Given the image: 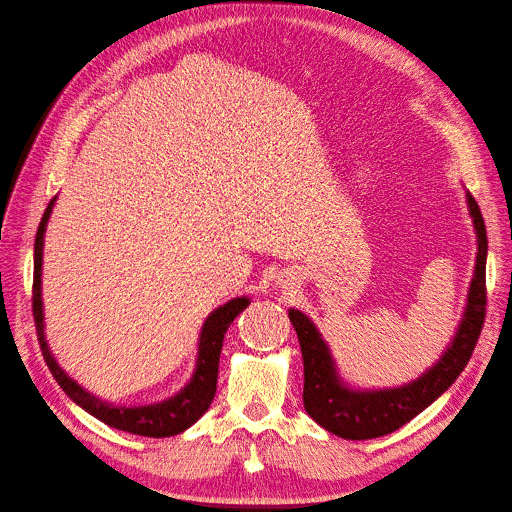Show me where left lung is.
<instances>
[{"instance_id":"obj_1","label":"left lung","mask_w":512,"mask_h":512,"mask_svg":"<svg viewBox=\"0 0 512 512\" xmlns=\"http://www.w3.org/2000/svg\"><path fill=\"white\" fill-rule=\"evenodd\" d=\"M468 207L476 228L478 254L474 277L468 292L466 314L453 337V344L446 348L442 359L427 369L418 380L384 391H352L339 380L329 346L324 344L314 322L299 309H290L288 318L297 331L303 354V404L305 412L327 431L346 440H371L380 438L410 423L433 404L468 365L476 348L478 335L483 331L487 314V228L480 215L478 203L468 192Z\"/></svg>"}]
</instances>
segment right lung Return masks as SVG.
I'll return each mask as SVG.
<instances>
[{
    "instance_id": "1",
    "label": "right lung",
    "mask_w": 512,
    "mask_h": 512,
    "mask_svg": "<svg viewBox=\"0 0 512 512\" xmlns=\"http://www.w3.org/2000/svg\"><path fill=\"white\" fill-rule=\"evenodd\" d=\"M55 198L46 207L34 243V288H32V312L36 322V333L40 350L46 365H49L53 378L66 395L79 404L83 410H87L91 416H96L98 421L106 423L108 427L134 433V436L145 438H168L177 436V433L192 427L200 416H203L211 401L215 397V389H218V367H220V352L224 344V335L230 327V322L235 320L243 309L250 305V299L237 297L215 312L205 320V327L200 331V344H198V363L194 369L192 380L183 386V389L166 401H158L151 406H113L106 401L98 399L85 391L81 384H76L64 369L57 365L53 354L46 346L44 339V324H42V294H40V277H42V245H44V228L49 222V215L53 209Z\"/></svg>"
}]
</instances>
